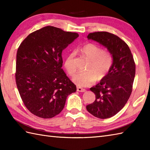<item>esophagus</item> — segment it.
<instances>
[{
    "mask_svg": "<svg viewBox=\"0 0 150 150\" xmlns=\"http://www.w3.org/2000/svg\"><path fill=\"white\" fill-rule=\"evenodd\" d=\"M77 91H79V92H84V91H86L85 89H83V88H82L81 87H77Z\"/></svg>",
    "mask_w": 150,
    "mask_h": 150,
    "instance_id": "1",
    "label": "esophagus"
}]
</instances>
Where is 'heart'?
I'll return each instance as SVG.
<instances>
[{"label": "heart", "mask_w": 150, "mask_h": 150, "mask_svg": "<svg viewBox=\"0 0 150 150\" xmlns=\"http://www.w3.org/2000/svg\"><path fill=\"white\" fill-rule=\"evenodd\" d=\"M79 52L90 61L87 71L78 73L73 76V81L79 86H88L97 81H100L106 77L113 62L112 54L96 44L89 43L79 50ZM75 53H69L65 59L64 67L69 75L76 72Z\"/></svg>", "instance_id": "obj_1"}]
</instances>
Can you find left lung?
Segmentation results:
<instances>
[{"mask_svg": "<svg viewBox=\"0 0 150 150\" xmlns=\"http://www.w3.org/2000/svg\"><path fill=\"white\" fill-rule=\"evenodd\" d=\"M87 38L106 47L113 57L106 77L90 88L95 100L86 106L88 112L95 117L108 119L122 109L131 95L135 64L128 44L115 35L97 31L90 33Z\"/></svg>", "mask_w": 150, "mask_h": 150, "instance_id": "1", "label": "left lung"}]
</instances>
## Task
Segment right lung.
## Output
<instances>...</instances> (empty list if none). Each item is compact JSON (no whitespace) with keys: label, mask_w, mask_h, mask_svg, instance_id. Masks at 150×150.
<instances>
[{"label":"right lung","mask_w":150,"mask_h":150,"mask_svg":"<svg viewBox=\"0 0 150 150\" xmlns=\"http://www.w3.org/2000/svg\"><path fill=\"white\" fill-rule=\"evenodd\" d=\"M77 33L46 26L30 33L17 53L15 80L22 101L31 113L50 119L63 110L77 90L62 68V52Z\"/></svg>","instance_id":"right-lung-1"}]
</instances>
